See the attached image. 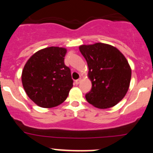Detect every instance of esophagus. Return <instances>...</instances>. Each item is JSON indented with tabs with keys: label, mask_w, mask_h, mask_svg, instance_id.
<instances>
[{
	"label": "esophagus",
	"mask_w": 153,
	"mask_h": 153,
	"mask_svg": "<svg viewBox=\"0 0 153 153\" xmlns=\"http://www.w3.org/2000/svg\"><path fill=\"white\" fill-rule=\"evenodd\" d=\"M80 81H81V79H76V80L75 81V83H76V85H78L79 83H80Z\"/></svg>",
	"instance_id": "34e87169"
}]
</instances>
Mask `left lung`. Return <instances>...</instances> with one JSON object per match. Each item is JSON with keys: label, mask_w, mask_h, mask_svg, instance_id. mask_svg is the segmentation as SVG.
<instances>
[{"label": "left lung", "mask_w": 153, "mask_h": 153, "mask_svg": "<svg viewBox=\"0 0 153 153\" xmlns=\"http://www.w3.org/2000/svg\"><path fill=\"white\" fill-rule=\"evenodd\" d=\"M79 51L88 65V77L92 89L86 94L89 103L99 109L116 106L129 90L130 66L117 48L109 44L96 43L81 45Z\"/></svg>", "instance_id": "1"}]
</instances>
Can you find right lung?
<instances>
[{
	"mask_svg": "<svg viewBox=\"0 0 153 153\" xmlns=\"http://www.w3.org/2000/svg\"><path fill=\"white\" fill-rule=\"evenodd\" d=\"M67 49L50 47L36 52L24 66V89L31 100L43 108L58 106L66 100L73 87L71 73L64 64Z\"/></svg>",
	"mask_w": 153,
	"mask_h": 153,
	"instance_id": "add662e5",
	"label": "right lung"
}]
</instances>
